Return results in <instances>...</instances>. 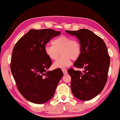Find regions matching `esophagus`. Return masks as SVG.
Instances as JSON below:
<instances>
[{
	"label": "esophagus",
	"instance_id": "1",
	"mask_svg": "<svg viewBox=\"0 0 120 120\" xmlns=\"http://www.w3.org/2000/svg\"><path fill=\"white\" fill-rule=\"evenodd\" d=\"M62 71H63V73H64V74L66 75V74H67V71L66 70V69H65V68H62Z\"/></svg>",
	"mask_w": 120,
	"mask_h": 120
}]
</instances>
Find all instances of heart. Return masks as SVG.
<instances>
[{
    "mask_svg": "<svg viewBox=\"0 0 120 120\" xmlns=\"http://www.w3.org/2000/svg\"><path fill=\"white\" fill-rule=\"evenodd\" d=\"M52 44V45H46L44 47L45 53L48 58L52 60H56L60 56V52L62 55L54 63V67L64 68L70 66L71 59H77L81 54V44L71 37L61 35L55 38Z\"/></svg>",
    "mask_w": 120,
    "mask_h": 120,
    "instance_id": "b5f03b06",
    "label": "heart"
}]
</instances>
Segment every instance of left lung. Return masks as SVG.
Here are the masks:
<instances>
[{
    "instance_id": "left-lung-1",
    "label": "left lung",
    "mask_w": 120,
    "mask_h": 120,
    "mask_svg": "<svg viewBox=\"0 0 120 120\" xmlns=\"http://www.w3.org/2000/svg\"><path fill=\"white\" fill-rule=\"evenodd\" d=\"M66 32L76 36L81 44V54L74 66L84 69L83 73L73 68L68 70L71 92L78 99L88 101L99 94L107 82L110 61L107 46L101 38L89 30Z\"/></svg>"
}]
</instances>
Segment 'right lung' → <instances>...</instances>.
Returning <instances> with one entry per match:
<instances>
[{"mask_svg":"<svg viewBox=\"0 0 120 120\" xmlns=\"http://www.w3.org/2000/svg\"><path fill=\"white\" fill-rule=\"evenodd\" d=\"M60 32L52 29L30 30L16 43L10 68L17 88L31 102L42 104L54 95L63 73L60 68L47 71L52 61L44 47Z\"/></svg>","mask_w":120,"mask_h":120,"instance_id":"add662e5","label":"right lung"}]
</instances>
